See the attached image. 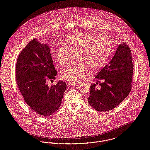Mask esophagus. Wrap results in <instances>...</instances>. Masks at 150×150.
<instances>
[{
	"label": "esophagus",
	"mask_w": 150,
	"mask_h": 150,
	"mask_svg": "<svg viewBox=\"0 0 150 150\" xmlns=\"http://www.w3.org/2000/svg\"><path fill=\"white\" fill-rule=\"evenodd\" d=\"M67 84H68L69 86H72L77 84V83H74V82H71V81H69V82H67Z\"/></svg>",
	"instance_id": "1"
}]
</instances>
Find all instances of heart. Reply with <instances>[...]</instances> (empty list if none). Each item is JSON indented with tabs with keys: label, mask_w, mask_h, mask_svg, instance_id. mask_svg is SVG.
Returning <instances> with one entry per match:
<instances>
[{
	"label": "heart",
	"mask_w": 150,
	"mask_h": 150,
	"mask_svg": "<svg viewBox=\"0 0 150 150\" xmlns=\"http://www.w3.org/2000/svg\"><path fill=\"white\" fill-rule=\"evenodd\" d=\"M111 50L110 41L103 36L78 33L66 38L63 45L57 50L55 59L64 66L70 63L60 73L61 77L67 81L77 82L89 70L96 72L104 65Z\"/></svg>",
	"instance_id": "obj_1"
}]
</instances>
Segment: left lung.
<instances>
[{
    "label": "left lung",
    "mask_w": 150,
    "mask_h": 150,
    "mask_svg": "<svg viewBox=\"0 0 150 150\" xmlns=\"http://www.w3.org/2000/svg\"><path fill=\"white\" fill-rule=\"evenodd\" d=\"M133 66L130 48L126 43L118 45L111 60L97 74L102 80L100 88L90 86V105L97 111L106 112L116 108L129 94L132 88ZM99 81L97 83H98Z\"/></svg>",
    "instance_id": "8db88e82"
}]
</instances>
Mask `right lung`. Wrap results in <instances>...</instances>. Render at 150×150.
I'll return each instance as SVG.
<instances>
[{
  "mask_svg": "<svg viewBox=\"0 0 150 150\" xmlns=\"http://www.w3.org/2000/svg\"><path fill=\"white\" fill-rule=\"evenodd\" d=\"M50 48L36 38L21 52L17 60L16 78L18 89L26 103L36 113L50 116L60 107L66 84L59 80L49 87L47 80L55 79Z\"/></svg>",
  "mask_w": 150,
  "mask_h": 150,
  "instance_id": "1",
  "label": "right lung"
}]
</instances>
